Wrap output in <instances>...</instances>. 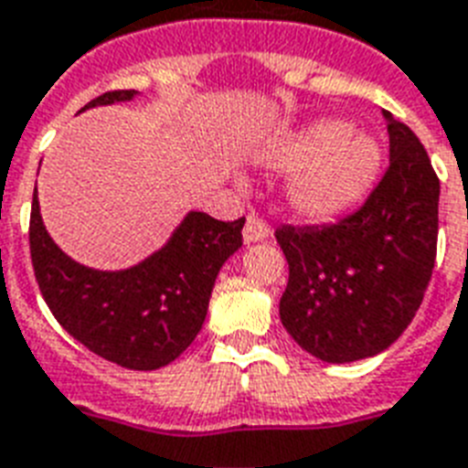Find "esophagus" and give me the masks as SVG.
<instances>
[{
  "label": "esophagus",
  "mask_w": 468,
  "mask_h": 468,
  "mask_svg": "<svg viewBox=\"0 0 468 468\" xmlns=\"http://www.w3.org/2000/svg\"><path fill=\"white\" fill-rule=\"evenodd\" d=\"M268 234H271V227H268V222H265L263 217H258V215L246 217V227H244V241H246V244H253V241H263Z\"/></svg>",
  "instance_id": "obj_1"
}]
</instances>
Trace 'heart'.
<instances>
[{
    "label": "heart",
    "mask_w": 468,
    "mask_h": 468,
    "mask_svg": "<svg viewBox=\"0 0 468 468\" xmlns=\"http://www.w3.org/2000/svg\"><path fill=\"white\" fill-rule=\"evenodd\" d=\"M350 125L326 121L314 125L272 154L278 169H304L292 186L294 210L309 219H328L350 210L375 183L382 147Z\"/></svg>",
    "instance_id": "obj_1"
}]
</instances>
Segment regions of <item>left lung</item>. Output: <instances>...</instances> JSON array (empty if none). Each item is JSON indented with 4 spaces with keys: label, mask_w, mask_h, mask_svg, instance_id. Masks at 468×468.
Wrapping results in <instances>:
<instances>
[{
    "label": "left lung",
    "mask_w": 468,
    "mask_h": 468,
    "mask_svg": "<svg viewBox=\"0 0 468 468\" xmlns=\"http://www.w3.org/2000/svg\"><path fill=\"white\" fill-rule=\"evenodd\" d=\"M388 121V166L365 203L331 224L275 229L290 265L280 321L324 362L387 350L409 328L437 256L440 178L416 133Z\"/></svg>",
    "instance_id": "1"
}]
</instances>
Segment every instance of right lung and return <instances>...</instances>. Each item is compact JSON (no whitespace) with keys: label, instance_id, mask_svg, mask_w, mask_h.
<instances>
[{"label":"right lung","instance_id":"obj_1","mask_svg":"<svg viewBox=\"0 0 468 468\" xmlns=\"http://www.w3.org/2000/svg\"><path fill=\"white\" fill-rule=\"evenodd\" d=\"M133 96V89H115L84 108ZM244 222L246 217L222 222L190 212L162 251L130 271L101 272L74 263L55 246L33 190L28 224L33 272L52 316L81 346L121 367L159 369L200 334L217 272L244 244Z\"/></svg>","mask_w":468,"mask_h":468}]
</instances>
